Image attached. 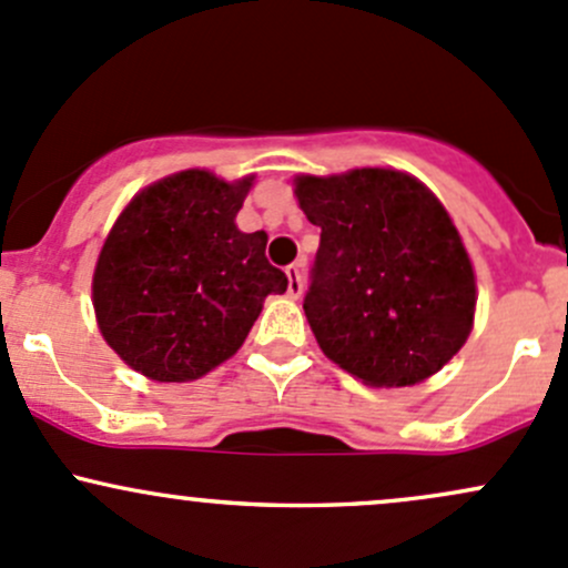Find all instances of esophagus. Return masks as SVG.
I'll return each mask as SVG.
<instances>
[{"instance_id":"1","label":"esophagus","mask_w":568,"mask_h":568,"mask_svg":"<svg viewBox=\"0 0 568 568\" xmlns=\"http://www.w3.org/2000/svg\"><path fill=\"white\" fill-rule=\"evenodd\" d=\"M286 278H290V284H286V292H290V297H301L303 295V262H295V265L286 267Z\"/></svg>"}]
</instances>
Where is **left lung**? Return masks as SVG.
<instances>
[{"instance_id":"1","label":"left lung","mask_w":568,"mask_h":568,"mask_svg":"<svg viewBox=\"0 0 568 568\" xmlns=\"http://www.w3.org/2000/svg\"><path fill=\"white\" fill-rule=\"evenodd\" d=\"M322 227L303 301L316 344L371 387L442 371L474 327L477 282L453 219L428 186L389 168L297 175Z\"/></svg>"}]
</instances>
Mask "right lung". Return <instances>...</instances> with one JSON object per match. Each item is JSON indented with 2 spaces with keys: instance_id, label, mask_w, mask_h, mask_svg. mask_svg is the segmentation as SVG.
I'll use <instances>...</instances> for the list:
<instances>
[{
  "instance_id": "add662e5",
  "label": "right lung",
  "mask_w": 568,
  "mask_h": 568,
  "mask_svg": "<svg viewBox=\"0 0 568 568\" xmlns=\"http://www.w3.org/2000/svg\"><path fill=\"white\" fill-rule=\"evenodd\" d=\"M252 181L181 170L138 192L108 233L91 282L97 325L149 379L205 376L241 349L265 297L286 292L267 235L235 224Z\"/></svg>"
}]
</instances>
